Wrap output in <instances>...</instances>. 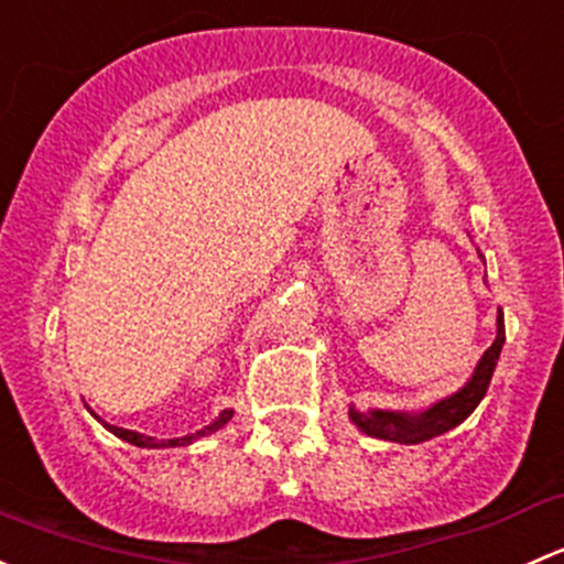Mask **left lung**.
Instances as JSON below:
<instances>
[{
  "label": "left lung",
  "instance_id": "8db88e82",
  "mask_svg": "<svg viewBox=\"0 0 564 564\" xmlns=\"http://www.w3.org/2000/svg\"><path fill=\"white\" fill-rule=\"evenodd\" d=\"M505 344V318L502 311L497 316V338L488 346L486 355L477 362L475 373H471L469 382L464 384L453 395L442 398V401L431 403L423 412H388V409H368V412H360V409L349 406V417L362 434L373 436V440L384 442H398V445H417V442H429L434 436L445 434V431L456 429L458 423H464L471 412L477 409V403L486 398L488 384H491L494 368H497L499 351H502Z\"/></svg>",
  "mask_w": 564,
  "mask_h": 564
}]
</instances>
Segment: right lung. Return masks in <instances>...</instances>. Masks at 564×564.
Wrapping results in <instances>:
<instances>
[{
  "label": "right lung",
  "mask_w": 564,
  "mask_h": 564,
  "mask_svg": "<svg viewBox=\"0 0 564 564\" xmlns=\"http://www.w3.org/2000/svg\"><path fill=\"white\" fill-rule=\"evenodd\" d=\"M231 414H235L231 409H224V412L218 414V420H215V423L204 425L202 431H196V434H191V436H176V440H155V436H144V434H135V431L119 429V425H108L98 417V414H95V417H98L100 423H104L113 436H119V440L130 442V445H135V447H150V451H155V447H185V445H191V442H196L198 436H207V434H213V431L224 429V425L231 420Z\"/></svg>",
  "instance_id": "obj_1"
}]
</instances>
